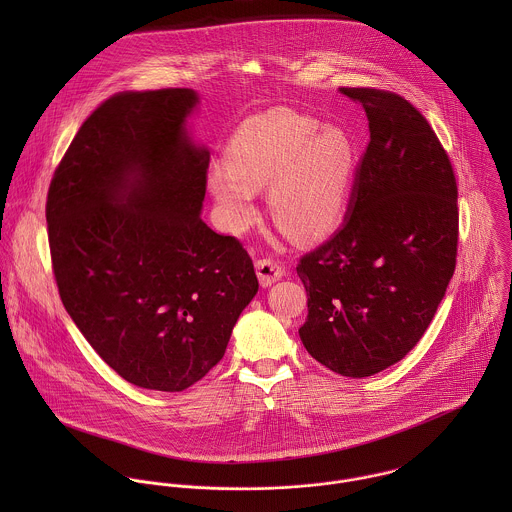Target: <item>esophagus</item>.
Returning <instances> with one entry per match:
<instances>
[{
	"mask_svg": "<svg viewBox=\"0 0 512 512\" xmlns=\"http://www.w3.org/2000/svg\"><path fill=\"white\" fill-rule=\"evenodd\" d=\"M256 274H258L260 284L264 288H268V286H272L274 282H278L286 276V268L280 262L272 260V258H264V260L256 262Z\"/></svg>",
	"mask_w": 512,
	"mask_h": 512,
	"instance_id": "1",
	"label": "esophagus"
}]
</instances>
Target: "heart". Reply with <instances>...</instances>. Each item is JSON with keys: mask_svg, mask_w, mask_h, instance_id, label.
<instances>
[{"mask_svg": "<svg viewBox=\"0 0 512 512\" xmlns=\"http://www.w3.org/2000/svg\"><path fill=\"white\" fill-rule=\"evenodd\" d=\"M226 167L209 169L207 187L228 230L240 232L256 215V191L270 187V211L297 242L333 232L345 215L357 167V147L339 126L290 108H272L240 124Z\"/></svg>", "mask_w": 512, "mask_h": 512, "instance_id": "obj_1", "label": "heart"}]
</instances>
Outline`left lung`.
<instances>
[{
	"label": "left lung",
	"instance_id": "1",
	"mask_svg": "<svg viewBox=\"0 0 512 512\" xmlns=\"http://www.w3.org/2000/svg\"><path fill=\"white\" fill-rule=\"evenodd\" d=\"M365 108L370 142L341 230L303 254L299 337L329 370L365 378L402 361L455 272L457 181L430 122L404 96L339 88Z\"/></svg>",
	"mask_w": 512,
	"mask_h": 512
}]
</instances>
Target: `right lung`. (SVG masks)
<instances>
[{"instance_id":"1","label":"right lung","mask_w":512,"mask_h":512,"mask_svg":"<svg viewBox=\"0 0 512 512\" xmlns=\"http://www.w3.org/2000/svg\"><path fill=\"white\" fill-rule=\"evenodd\" d=\"M191 88L126 90L80 126L47 193L61 301L124 380L161 392L199 382L224 357L258 292L248 252L199 217L209 151L183 122Z\"/></svg>"}]
</instances>
